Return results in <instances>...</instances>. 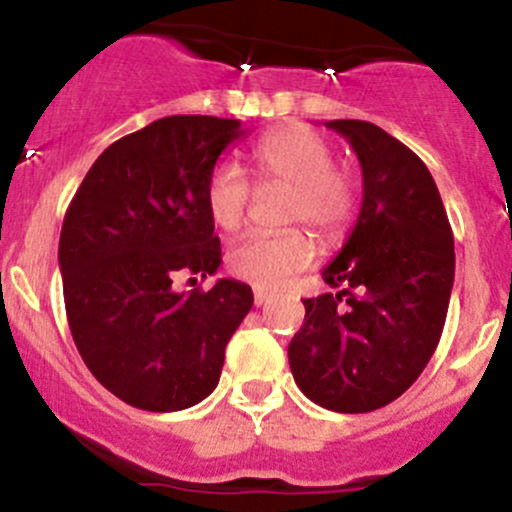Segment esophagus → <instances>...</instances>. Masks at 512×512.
Instances as JSON below:
<instances>
[{"instance_id":"obj_1","label":"esophagus","mask_w":512,"mask_h":512,"mask_svg":"<svg viewBox=\"0 0 512 512\" xmlns=\"http://www.w3.org/2000/svg\"><path fill=\"white\" fill-rule=\"evenodd\" d=\"M272 297H275V294H272L270 289L255 287V304H257V307H262V304H267Z\"/></svg>"}]
</instances>
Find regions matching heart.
<instances>
[{
    "mask_svg": "<svg viewBox=\"0 0 512 512\" xmlns=\"http://www.w3.org/2000/svg\"><path fill=\"white\" fill-rule=\"evenodd\" d=\"M250 163L257 178L285 183L287 220H304L322 235H334L352 218L356 183L352 173L334 165V151L319 133L302 123H287L265 133L252 146ZM250 205V183L235 163L213 165L205 180V208L223 230L240 227ZM314 260V242L302 227L282 232H247L227 252V265L242 280L280 287Z\"/></svg>",
    "mask_w": 512,
    "mask_h": 512,
    "instance_id": "obj_1",
    "label": "heart"
}]
</instances>
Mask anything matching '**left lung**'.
Instances as JSON below:
<instances>
[{"instance_id":"obj_1","label":"left lung","mask_w":512,"mask_h":512,"mask_svg":"<svg viewBox=\"0 0 512 512\" xmlns=\"http://www.w3.org/2000/svg\"><path fill=\"white\" fill-rule=\"evenodd\" d=\"M359 158L364 200L329 287L304 299L289 369L307 399L366 414L421 376L446 324L456 272L453 232L431 173L411 148L369 121H327Z\"/></svg>"}]
</instances>
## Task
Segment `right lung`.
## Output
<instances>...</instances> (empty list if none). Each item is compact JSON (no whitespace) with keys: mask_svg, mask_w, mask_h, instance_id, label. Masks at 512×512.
<instances>
[{"mask_svg":"<svg viewBox=\"0 0 512 512\" xmlns=\"http://www.w3.org/2000/svg\"><path fill=\"white\" fill-rule=\"evenodd\" d=\"M235 118L165 116L118 138L76 190L59 240L71 337L91 374L126 404L180 411L213 394L225 347L252 307L245 282L175 292L180 272L223 262L205 208Z\"/></svg>","mask_w":512,"mask_h":512,"instance_id":"right-lung-1","label":"right lung"}]
</instances>
